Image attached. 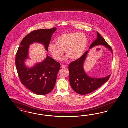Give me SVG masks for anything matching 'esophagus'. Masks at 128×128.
Listing matches in <instances>:
<instances>
[{"mask_svg":"<svg viewBox=\"0 0 128 128\" xmlns=\"http://www.w3.org/2000/svg\"><path fill=\"white\" fill-rule=\"evenodd\" d=\"M66 66L65 65H62V68H66Z\"/></svg>","mask_w":128,"mask_h":128,"instance_id":"obj_1","label":"esophagus"}]
</instances>
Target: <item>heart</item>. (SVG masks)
<instances>
[{"label": "heart", "mask_w": 128, "mask_h": 128, "mask_svg": "<svg viewBox=\"0 0 128 128\" xmlns=\"http://www.w3.org/2000/svg\"><path fill=\"white\" fill-rule=\"evenodd\" d=\"M88 43V38L84 34L70 32L59 36L56 43H50L48 49L51 55L57 61L62 59L64 50L70 60H75L80 58L84 54Z\"/></svg>", "instance_id": "b5f03b06"}]
</instances>
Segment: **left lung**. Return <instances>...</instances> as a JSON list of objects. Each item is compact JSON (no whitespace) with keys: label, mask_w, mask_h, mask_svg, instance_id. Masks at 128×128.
Instances as JSON below:
<instances>
[{"label":"left lung","mask_w":128,"mask_h":128,"mask_svg":"<svg viewBox=\"0 0 128 128\" xmlns=\"http://www.w3.org/2000/svg\"><path fill=\"white\" fill-rule=\"evenodd\" d=\"M98 38L92 44L90 49L98 45H103L112 52L111 47L108 44L98 32ZM89 51H86L81 57L71 62L68 66L70 82L72 88L81 95L91 93L98 89L108 80L111 75L104 78H94L87 76L84 70V63Z\"/></svg>","instance_id":"obj_1"}]
</instances>
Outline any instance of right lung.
<instances>
[{
  "mask_svg": "<svg viewBox=\"0 0 128 128\" xmlns=\"http://www.w3.org/2000/svg\"><path fill=\"white\" fill-rule=\"evenodd\" d=\"M56 30L54 28L32 31L23 39L16 54V67L22 84L38 95L47 94L53 90L60 64L48 55L43 62L30 68L25 66L24 62L28 58L29 46L33 43L42 44L48 51L52 35Z\"/></svg>",
  "mask_w": 128,
  "mask_h": 128,
  "instance_id": "obj_1",
  "label": "right lung"
}]
</instances>
